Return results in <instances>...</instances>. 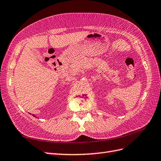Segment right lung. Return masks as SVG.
Segmentation results:
<instances>
[{
    "instance_id": "obj_1",
    "label": "right lung",
    "mask_w": 161,
    "mask_h": 161,
    "mask_svg": "<svg viewBox=\"0 0 161 161\" xmlns=\"http://www.w3.org/2000/svg\"><path fill=\"white\" fill-rule=\"evenodd\" d=\"M33 116H34V117H35V115H34V114H33Z\"/></svg>"
}]
</instances>
